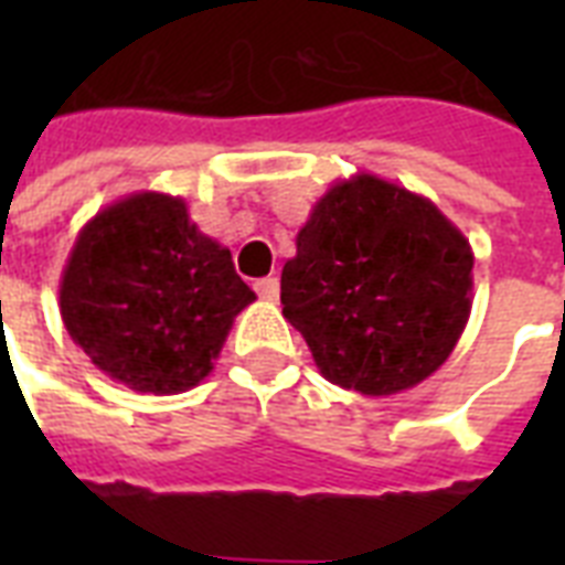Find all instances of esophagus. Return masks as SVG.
<instances>
[{
  "label": "esophagus",
  "mask_w": 565,
  "mask_h": 565,
  "mask_svg": "<svg viewBox=\"0 0 565 565\" xmlns=\"http://www.w3.org/2000/svg\"><path fill=\"white\" fill-rule=\"evenodd\" d=\"M255 290H257V296H260V299L275 301V299H278V292H281V281H278L275 275H266V278L255 281Z\"/></svg>",
  "instance_id": "34e87169"
}]
</instances>
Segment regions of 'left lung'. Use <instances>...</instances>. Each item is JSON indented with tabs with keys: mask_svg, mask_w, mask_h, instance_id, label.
<instances>
[{
	"mask_svg": "<svg viewBox=\"0 0 565 565\" xmlns=\"http://www.w3.org/2000/svg\"><path fill=\"white\" fill-rule=\"evenodd\" d=\"M472 246L419 193L358 172L313 204L284 264V319L319 372L393 395L437 372L472 310Z\"/></svg>",
	"mask_w": 565,
	"mask_h": 565,
	"instance_id": "1",
	"label": "left lung"
}]
</instances>
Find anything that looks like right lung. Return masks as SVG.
Segmentation results:
<instances>
[{"label":"right lung","instance_id":"obj_1","mask_svg":"<svg viewBox=\"0 0 565 565\" xmlns=\"http://www.w3.org/2000/svg\"><path fill=\"white\" fill-rule=\"evenodd\" d=\"M57 296L75 345L108 377L154 395L202 384L234 317L255 301L188 202L152 190L102 207L78 231Z\"/></svg>","mask_w":565,"mask_h":565}]
</instances>
